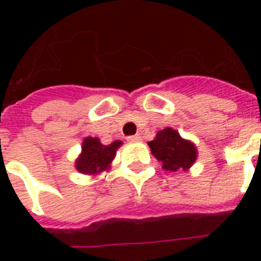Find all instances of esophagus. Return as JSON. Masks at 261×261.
<instances>
[{
  "label": "esophagus",
  "instance_id": "esophagus-1",
  "mask_svg": "<svg viewBox=\"0 0 261 261\" xmlns=\"http://www.w3.org/2000/svg\"><path fill=\"white\" fill-rule=\"evenodd\" d=\"M127 141L131 143L139 142V141H141V135H131V137H128V138H127Z\"/></svg>",
  "mask_w": 261,
  "mask_h": 261
}]
</instances>
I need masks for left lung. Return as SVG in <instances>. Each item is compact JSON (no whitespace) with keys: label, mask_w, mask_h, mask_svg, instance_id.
I'll list each match as a JSON object with an SVG mask.
<instances>
[{"label":"left lung","mask_w":261,"mask_h":261,"mask_svg":"<svg viewBox=\"0 0 261 261\" xmlns=\"http://www.w3.org/2000/svg\"><path fill=\"white\" fill-rule=\"evenodd\" d=\"M147 145L151 154L163 164L164 171L187 172L198 159V149L194 142L184 139L171 127L160 130Z\"/></svg>","instance_id":"obj_1"}]
</instances>
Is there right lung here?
Masks as SVG:
<instances>
[{
  "label": "right lung",
  "instance_id": "add662e5",
  "mask_svg": "<svg viewBox=\"0 0 261 261\" xmlns=\"http://www.w3.org/2000/svg\"><path fill=\"white\" fill-rule=\"evenodd\" d=\"M122 145V141H114L110 145H102L98 138L87 137L83 141L81 153L75 160V169L80 173L89 176H96L108 171L116 155V150Z\"/></svg>",
  "mask_w": 261,
  "mask_h": 261
}]
</instances>
